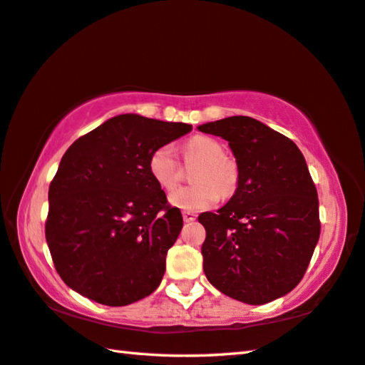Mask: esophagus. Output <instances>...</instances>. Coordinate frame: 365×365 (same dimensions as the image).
<instances>
[{
	"mask_svg": "<svg viewBox=\"0 0 365 365\" xmlns=\"http://www.w3.org/2000/svg\"><path fill=\"white\" fill-rule=\"evenodd\" d=\"M182 215H183V220H185V222H193V220H196V215L193 214V212H187V210H185Z\"/></svg>",
	"mask_w": 365,
	"mask_h": 365,
	"instance_id": "34e87169",
	"label": "esophagus"
}]
</instances>
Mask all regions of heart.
<instances>
[{"instance_id":"1","label":"heart","mask_w":365,"mask_h":365,"mask_svg":"<svg viewBox=\"0 0 365 365\" xmlns=\"http://www.w3.org/2000/svg\"><path fill=\"white\" fill-rule=\"evenodd\" d=\"M187 163L200 161L195 174L193 187H182L169 195V204L187 212L212 209L220 196L233 195L237 185L236 164L225 158L220 142L207 135H195L185 142L182 148ZM148 170L158 187L172 190L180 178V163L170 145L158 147L150 156Z\"/></svg>"}]
</instances>
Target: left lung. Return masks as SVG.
<instances>
[{"instance_id": "1", "label": "left lung", "mask_w": 365, "mask_h": 365, "mask_svg": "<svg viewBox=\"0 0 365 365\" xmlns=\"http://www.w3.org/2000/svg\"><path fill=\"white\" fill-rule=\"evenodd\" d=\"M228 142L237 164L231 200L197 220L204 273L222 294L263 304L289 294L319 241V201L297 145L249 116L197 125Z\"/></svg>"}]
</instances>
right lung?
<instances>
[{
	"mask_svg": "<svg viewBox=\"0 0 365 365\" xmlns=\"http://www.w3.org/2000/svg\"><path fill=\"white\" fill-rule=\"evenodd\" d=\"M191 129L119 115L65 151L49 185L46 241L70 289L124 307L160 286L183 218L150 175L148 161L158 147Z\"/></svg>",
	"mask_w": 365,
	"mask_h": 365,
	"instance_id": "right-lung-1",
	"label": "right lung"
}]
</instances>
